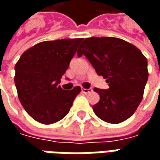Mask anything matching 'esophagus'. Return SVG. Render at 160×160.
<instances>
[{
  "mask_svg": "<svg viewBox=\"0 0 160 160\" xmlns=\"http://www.w3.org/2000/svg\"><path fill=\"white\" fill-rule=\"evenodd\" d=\"M81 91H82V92H84V93H88V92H90L91 91H92V89H86V88H82Z\"/></svg>",
  "mask_w": 160,
  "mask_h": 160,
  "instance_id": "esophagus-1",
  "label": "esophagus"
}]
</instances>
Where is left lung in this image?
Wrapping results in <instances>:
<instances>
[{
  "label": "left lung",
  "mask_w": 160,
  "mask_h": 160,
  "mask_svg": "<svg viewBox=\"0 0 160 160\" xmlns=\"http://www.w3.org/2000/svg\"><path fill=\"white\" fill-rule=\"evenodd\" d=\"M86 56L109 89L94 88L100 99L92 109L106 122L120 123L134 114L141 104L148 79V60L137 47L112 37L85 38L77 51Z\"/></svg>",
  "instance_id": "obj_1"
}]
</instances>
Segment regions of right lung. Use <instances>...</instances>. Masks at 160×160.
I'll return each mask as SVG.
<instances>
[{
	"label": "right lung",
	"instance_id": "right-lung-1",
	"mask_svg": "<svg viewBox=\"0 0 160 160\" xmlns=\"http://www.w3.org/2000/svg\"><path fill=\"white\" fill-rule=\"evenodd\" d=\"M83 38L44 41L26 49L15 64L14 83L20 103L42 124L62 120L69 112L80 87L62 89L58 84Z\"/></svg>",
	"mask_w": 160,
	"mask_h": 160
}]
</instances>
